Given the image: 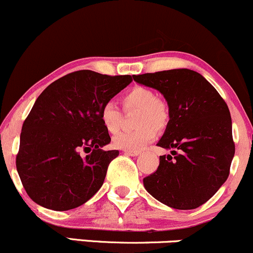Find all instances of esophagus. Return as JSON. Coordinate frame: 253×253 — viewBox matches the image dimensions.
Wrapping results in <instances>:
<instances>
[{
	"mask_svg": "<svg viewBox=\"0 0 253 253\" xmlns=\"http://www.w3.org/2000/svg\"><path fill=\"white\" fill-rule=\"evenodd\" d=\"M125 155H128V156H138L140 155V151L139 150H124Z\"/></svg>",
	"mask_w": 253,
	"mask_h": 253,
	"instance_id": "1",
	"label": "esophagus"
}]
</instances>
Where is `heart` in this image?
Instances as JSON below:
<instances>
[{
  "label": "heart",
  "instance_id": "1",
  "mask_svg": "<svg viewBox=\"0 0 253 253\" xmlns=\"http://www.w3.org/2000/svg\"><path fill=\"white\" fill-rule=\"evenodd\" d=\"M126 110L139 109L135 130L120 132L113 138L112 144L121 150H139L152 141L157 129H163L169 123L170 113L167 103L157 98L156 92L146 86L135 85L127 90L121 97ZM100 119L107 132L117 133L123 121V113L117 103L107 101L100 110Z\"/></svg>",
  "mask_w": 253,
  "mask_h": 253
}]
</instances>
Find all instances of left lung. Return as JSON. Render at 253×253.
Masks as SVG:
<instances>
[{"instance_id": "left-lung-1", "label": "left lung", "mask_w": 253, "mask_h": 253, "mask_svg": "<svg viewBox=\"0 0 253 253\" xmlns=\"http://www.w3.org/2000/svg\"><path fill=\"white\" fill-rule=\"evenodd\" d=\"M135 82L157 89L169 106L170 120L158 146L156 172L144 178L155 199L175 210H195L219 190L234 156L232 119L223 98L199 72L173 69L133 75Z\"/></svg>"}]
</instances>
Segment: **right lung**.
<instances>
[{"label":"right lung","mask_w":253,"mask_h":253,"mask_svg":"<svg viewBox=\"0 0 253 253\" xmlns=\"http://www.w3.org/2000/svg\"><path fill=\"white\" fill-rule=\"evenodd\" d=\"M130 82L129 75L80 70L39 95L22 125L16 156L20 179L34 202L53 211L74 210L102 187L119 151L102 150L110 136L100 110Z\"/></svg>","instance_id":"right-lung-1"}]
</instances>
